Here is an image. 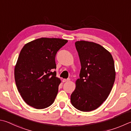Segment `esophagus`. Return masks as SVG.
Returning <instances> with one entry per match:
<instances>
[{
  "instance_id": "esophagus-1",
  "label": "esophagus",
  "mask_w": 131,
  "mask_h": 131,
  "mask_svg": "<svg viewBox=\"0 0 131 131\" xmlns=\"http://www.w3.org/2000/svg\"><path fill=\"white\" fill-rule=\"evenodd\" d=\"M69 81H70V79H63L62 80V82H66Z\"/></svg>"
}]
</instances>
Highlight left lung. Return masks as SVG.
<instances>
[{"instance_id": "8db88e82", "label": "left lung", "mask_w": 131, "mask_h": 131, "mask_svg": "<svg viewBox=\"0 0 131 131\" xmlns=\"http://www.w3.org/2000/svg\"><path fill=\"white\" fill-rule=\"evenodd\" d=\"M75 45L81 69L70 101L78 110L90 112L98 108L110 94L116 77L115 63L110 52L100 45L80 41Z\"/></svg>"}]
</instances>
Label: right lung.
<instances>
[{
    "label": "right lung",
    "mask_w": 131,
    "mask_h": 131,
    "mask_svg": "<svg viewBox=\"0 0 131 131\" xmlns=\"http://www.w3.org/2000/svg\"><path fill=\"white\" fill-rule=\"evenodd\" d=\"M67 42L60 38H41L21 50L14 76L18 92L28 105L41 109L54 103L61 81L52 71L56 69L57 53Z\"/></svg>",
    "instance_id": "obj_1"
}]
</instances>
